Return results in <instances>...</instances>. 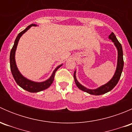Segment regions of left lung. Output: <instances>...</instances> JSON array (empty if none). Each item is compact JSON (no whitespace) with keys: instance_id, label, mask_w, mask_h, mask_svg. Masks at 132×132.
Returning a JSON list of instances; mask_svg holds the SVG:
<instances>
[{"instance_id":"1","label":"left lung","mask_w":132,"mask_h":132,"mask_svg":"<svg viewBox=\"0 0 132 132\" xmlns=\"http://www.w3.org/2000/svg\"><path fill=\"white\" fill-rule=\"evenodd\" d=\"M109 39L112 40L114 43V45L116 47L117 50H118V61H117V67L116 70L114 75H113L112 78L107 82L105 84L103 85V86H100V87H98L94 89H88L87 87H84L82 86L80 83H79L76 77V70L75 71L73 77L75 80V82L76 85L77 87L82 91L86 92V93H89L90 94H93V95H102V94L107 93L108 92L110 91L116 86L117 85L118 82H119V79H120L121 75V73L123 71V66H124V61H123V48H122V46L120 44V43L118 41L116 37L115 34L113 32L109 35Z\"/></svg>"}]
</instances>
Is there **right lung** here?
Listing matches in <instances>:
<instances>
[{
	"label": "right lung",
	"instance_id": "obj_1",
	"mask_svg": "<svg viewBox=\"0 0 132 132\" xmlns=\"http://www.w3.org/2000/svg\"><path fill=\"white\" fill-rule=\"evenodd\" d=\"M32 26H37L36 24H31L27 27L26 29H24L23 31L20 32L18 35L17 36L16 38L15 41H14V45H13V48H12L11 50L10 53V57H9V60H10V68L11 71L12 75L13 76L14 80L16 81L17 84L22 87L23 89L26 90V91L30 92V93H38V92L43 91V90L46 89L48 88L52 84L53 81L54 79V76H55V73L56 72L57 70L62 66V64L59 65L58 66L55 70L53 71L52 74L50 76V78L47 79L46 80L43 81V82H34V81L30 80L28 79V78H25L24 76H23L20 72L18 70V67L16 66L15 61V52L16 50L17 46H18V41H19L20 39L22 37L24 33L26 32Z\"/></svg>",
	"mask_w": 132,
	"mask_h": 132
}]
</instances>
